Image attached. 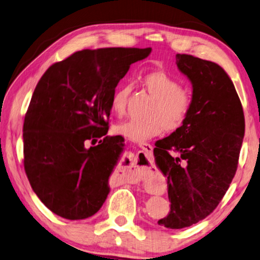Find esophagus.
Returning a JSON list of instances; mask_svg holds the SVG:
<instances>
[{
	"label": "esophagus",
	"instance_id": "34e87169",
	"mask_svg": "<svg viewBox=\"0 0 260 260\" xmlns=\"http://www.w3.org/2000/svg\"><path fill=\"white\" fill-rule=\"evenodd\" d=\"M139 147L143 149V152L146 154V157H147V160H148V156L151 155L152 154V151H153V146L151 144H147V143H143V144H139ZM144 167V166H143ZM149 174H151V170H149V168H147V167H145L144 168V170L140 172V174H137V175H134V176H130V177H127V181H129V183H131V184H135V183H137V181H139V180H142L144 177H146V176H148Z\"/></svg>",
	"mask_w": 260,
	"mask_h": 260
}]
</instances>
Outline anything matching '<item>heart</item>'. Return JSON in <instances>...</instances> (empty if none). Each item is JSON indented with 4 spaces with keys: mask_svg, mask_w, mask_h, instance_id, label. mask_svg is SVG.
Here are the masks:
<instances>
[{
    "mask_svg": "<svg viewBox=\"0 0 260 260\" xmlns=\"http://www.w3.org/2000/svg\"><path fill=\"white\" fill-rule=\"evenodd\" d=\"M143 84L155 102L144 120H129L115 126V133L131 142L143 144L167 130L175 131L187 120L193 104L188 90L180 88V82L167 72L155 71L143 76ZM131 86L120 84L114 89L111 97V109L117 116L125 112L126 100Z\"/></svg>",
    "mask_w": 260,
    "mask_h": 260,
    "instance_id": "b5f03b06",
    "label": "heart"
}]
</instances>
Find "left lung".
<instances>
[{
    "label": "left lung",
    "mask_w": 260,
    "mask_h": 260,
    "mask_svg": "<svg viewBox=\"0 0 260 260\" xmlns=\"http://www.w3.org/2000/svg\"><path fill=\"white\" fill-rule=\"evenodd\" d=\"M176 63L192 83V108L184 124L154 148L171 203L157 222L171 230L192 226L215 210L234 178L244 136L242 105L227 73L189 54H177Z\"/></svg>",
    "instance_id": "1"
}]
</instances>
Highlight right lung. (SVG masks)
Masks as SVG:
<instances>
[{"label": "right lung", "mask_w": 260, "mask_h": 260, "mask_svg": "<svg viewBox=\"0 0 260 260\" xmlns=\"http://www.w3.org/2000/svg\"><path fill=\"white\" fill-rule=\"evenodd\" d=\"M152 49L82 50L50 66L31 95L24 122V167L45 207L70 220L93 216L124 151L108 137L111 97L131 63Z\"/></svg>", "instance_id": "obj_1"}]
</instances>
